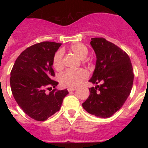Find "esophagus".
<instances>
[{
    "instance_id": "34e87169",
    "label": "esophagus",
    "mask_w": 148,
    "mask_h": 148,
    "mask_svg": "<svg viewBox=\"0 0 148 148\" xmlns=\"http://www.w3.org/2000/svg\"><path fill=\"white\" fill-rule=\"evenodd\" d=\"M76 90V88H69L68 89V91L69 92H72V91H75Z\"/></svg>"
}]
</instances>
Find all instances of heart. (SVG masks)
<instances>
[{
  "label": "heart",
  "instance_id": "b5f03b06",
  "mask_svg": "<svg viewBox=\"0 0 148 148\" xmlns=\"http://www.w3.org/2000/svg\"><path fill=\"white\" fill-rule=\"evenodd\" d=\"M70 51L76 55L81 59H84L88 56L89 49L85 44L82 43H75L72 44ZM63 52L57 51L53 58V66L55 70L60 71L63 69ZM88 73L85 70L80 69L78 70H66L59 76V81L64 87L68 88H75L83 81L87 79Z\"/></svg>",
  "mask_w": 148,
  "mask_h": 148
}]
</instances>
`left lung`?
I'll use <instances>...</instances> for the list:
<instances>
[{
  "label": "left lung",
  "mask_w": 148,
  "mask_h": 148,
  "mask_svg": "<svg viewBox=\"0 0 148 148\" xmlns=\"http://www.w3.org/2000/svg\"><path fill=\"white\" fill-rule=\"evenodd\" d=\"M90 44L96 63L89 82L96 86L89 88L90 95L82 106L90 114L109 118L122 107L131 92L133 66L125 51L104 38H92Z\"/></svg>",
  "instance_id": "1"
}]
</instances>
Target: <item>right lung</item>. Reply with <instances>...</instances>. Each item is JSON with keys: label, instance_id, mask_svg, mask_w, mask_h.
Returning a JSON list of instances; mask_svg holds the SVG:
<instances>
[{"label": "right lung", "instance_id": "add662e5", "mask_svg": "<svg viewBox=\"0 0 148 148\" xmlns=\"http://www.w3.org/2000/svg\"><path fill=\"white\" fill-rule=\"evenodd\" d=\"M61 44L44 41L23 51L10 73V87L18 106L36 121H45L58 111L67 90L54 89L46 93V88H53L58 82L53 81V58Z\"/></svg>", "mask_w": 148, "mask_h": 148}]
</instances>
